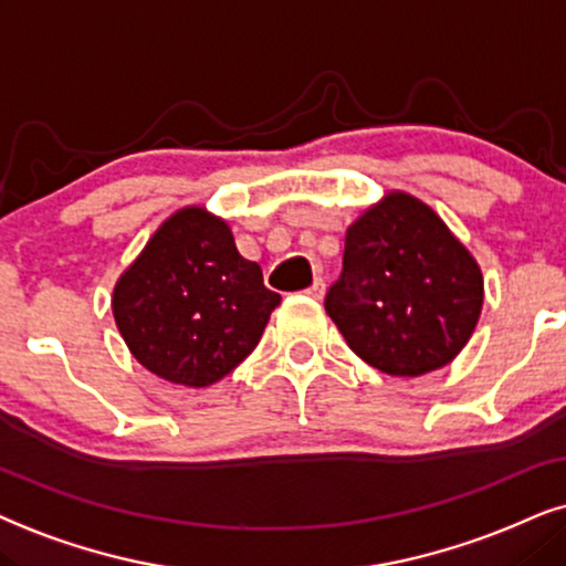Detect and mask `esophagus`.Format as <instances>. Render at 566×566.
<instances>
[{"label": "esophagus", "mask_w": 566, "mask_h": 566, "mask_svg": "<svg viewBox=\"0 0 566 566\" xmlns=\"http://www.w3.org/2000/svg\"><path fill=\"white\" fill-rule=\"evenodd\" d=\"M307 295L315 297V300H321L323 295H326V282H323L321 276H315L313 284H311V290H307Z\"/></svg>", "instance_id": "34e87169"}]
</instances>
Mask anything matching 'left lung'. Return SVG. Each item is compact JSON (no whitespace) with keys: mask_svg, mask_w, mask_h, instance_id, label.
<instances>
[{"mask_svg":"<svg viewBox=\"0 0 566 566\" xmlns=\"http://www.w3.org/2000/svg\"><path fill=\"white\" fill-rule=\"evenodd\" d=\"M484 276L442 217L406 191L367 207L344 240L326 313L349 349L394 378L453 361L476 328Z\"/></svg>","mask_w":566,"mask_h":566,"instance_id":"1","label":"left lung"}]
</instances>
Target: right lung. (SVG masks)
Returning <instances> with one entry per match:
<instances>
[{
    "label": "right lung",
    "instance_id": "obj_1",
    "mask_svg": "<svg viewBox=\"0 0 566 566\" xmlns=\"http://www.w3.org/2000/svg\"><path fill=\"white\" fill-rule=\"evenodd\" d=\"M282 303L207 207L172 212L113 287L118 334L157 378L207 388L255 349Z\"/></svg>",
    "mask_w": 566,
    "mask_h": 566
}]
</instances>
